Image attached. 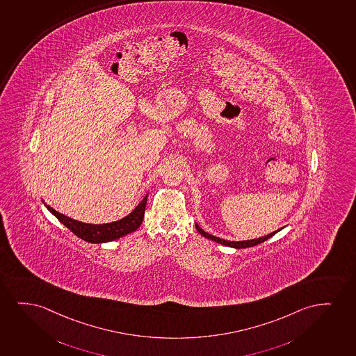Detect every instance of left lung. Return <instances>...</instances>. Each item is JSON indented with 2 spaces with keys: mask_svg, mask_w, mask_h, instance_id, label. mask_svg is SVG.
<instances>
[{
  "mask_svg": "<svg viewBox=\"0 0 356 356\" xmlns=\"http://www.w3.org/2000/svg\"><path fill=\"white\" fill-rule=\"evenodd\" d=\"M195 228H197V231L202 234V236H205V238H208L210 241H216L218 244L225 245V246H229V248H233V249H246V248H251V246H256V245L261 244V243H264V241L269 239L270 236H274L275 233H277L279 231H282L284 227H282L280 229H277V231L272 232V233H269L267 236H261V238H256V239H251V241H225V239H222V238H218V236H213V234H210L208 232L204 231L200 227L198 226V223H195Z\"/></svg>",
  "mask_w": 356,
  "mask_h": 356,
  "instance_id": "left-lung-1",
  "label": "left lung"
}]
</instances>
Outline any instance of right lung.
Returning a JSON list of instances; mask_svg holds the SVG:
<instances>
[{
  "label": "right lung",
  "instance_id": "add662e5",
  "mask_svg": "<svg viewBox=\"0 0 356 356\" xmlns=\"http://www.w3.org/2000/svg\"><path fill=\"white\" fill-rule=\"evenodd\" d=\"M147 195L148 193L135 207L134 210L128 213L127 216L120 218L118 221L102 223V225H92V223L77 221V220H74L71 217L65 216L63 213H58L49 205H47L44 200H42V203L44 204V207L64 226L67 227L70 231L74 233L79 238L83 239L84 241L92 243V244H102V243H108V241L120 239L122 236H127V234H129L131 232H135L139 228L140 225L143 223L145 208H146V203H147Z\"/></svg>",
  "mask_w": 356,
  "mask_h": 356
}]
</instances>
